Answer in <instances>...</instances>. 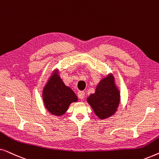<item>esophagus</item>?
<instances>
[{"instance_id": "1", "label": "esophagus", "mask_w": 159, "mask_h": 159, "mask_svg": "<svg viewBox=\"0 0 159 159\" xmlns=\"http://www.w3.org/2000/svg\"><path fill=\"white\" fill-rule=\"evenodd\" d=\"M78 95V97H79L80 99H84V95H85V93H84V92H83V91H79L77 93Z\"/></svg>"}]
</instances>
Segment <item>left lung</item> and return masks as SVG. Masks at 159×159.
Listing matches in <instances>:
<instances>
[{"instance_id":"8db88e82","label":"left lung","mask_w":159,"mask_h":159,"mask_svg":"<svg viewBox=\"0 0 159 159\" xmlns=\"http://www.w3.org/2000/svg\"><path fill=\"white\" fill-rule=\"evenodd\" d=\"M87 101L99 119H105L114 115L120 102V93L115 85L114 77L109 75L101 80L95 93Z\"/></svg>"}]
</instances>
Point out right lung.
Segmentation results:
<instances>
[{"label":"right lung","mask_w":159,"mask_h":159,"mask_svg":"<svg viewBox=\"0 0 159 159\" xmlns=\"http://www.w3.org/2000/svg\"><path fill=\"white\" fill-rule=\"evenodd\" d=\"M45 107L55 116H62L69 105L77 101V96L70 88L65 85L57 71H54L43 90Z\"/></svg>","instance_id":"add662e5"}]
</instances>
